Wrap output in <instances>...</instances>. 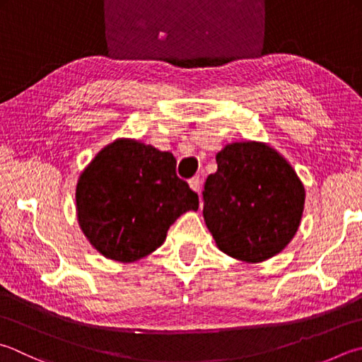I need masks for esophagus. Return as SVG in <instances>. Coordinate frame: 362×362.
I'll list each match as a JSON object with an SVG mask.
<instances>
[{"label":"esophagus","mask_w":362,"mask_h":362,"mask_svg":"<svg viewBox=\"0 0 362 362\" xmlns=\"http://www.w3.org/2000/svg\"><path fill=\"white\" fill-rule=\"evenodd\" d=\"M189 187L192 189L194 192L200 194V190H202V181H200L199 176H194L192 180H189ZM200 206H202V204H200Z\"/></svg>","instance_id":"esophagus-1"}]
</instances>
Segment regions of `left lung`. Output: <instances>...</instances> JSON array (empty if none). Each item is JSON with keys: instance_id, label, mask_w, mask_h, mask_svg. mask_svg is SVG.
Instances as JSON below:
<instances>
[{"instance_id": "left-lung-1", "label": "left lung", "mask_w": 362, "mask_h": 362, "mask_svg": "<svg viewBox=\"0 0 362 362\" xmlns=\"http://www.w3.org/2000/svg\"><path fill=\"white\" fill-rule=\"evenodd\" d=\"M203 219L223 254L260 263L287 247L301 223L305 190L295 168L263 141H233L216 154Z\"/></svg>"}]
</instances>
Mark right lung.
I'll return each instance as SVG.
<instances>
[{
    "label": "right lung",
    "instance_id": "obj_1",
    "mask_svg": "<svg viewBox=\"0 0 362 362\" xmlns=\"http://www.w3.org/2000/svg\"><path fill=\"white\" fill-rule=\"evenodd\" d=\"M75 209L81 231L99 254L132 263L159 249L180 216L199 209V195L176 176L172 153L117 139L81 170Z\"/></svg>",
    "mask_w": 362,
    "mask_h": 362
}]
</instances>
